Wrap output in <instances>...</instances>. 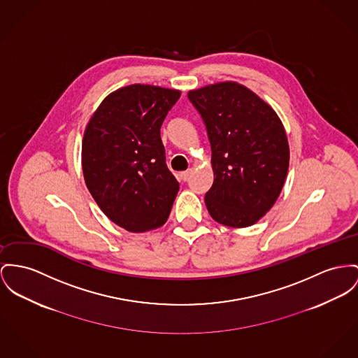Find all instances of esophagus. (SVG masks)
Listing matches in <instances>:
<instances>
[{
    "mask_svg": "<svg viewBox=\"0 0 358 358\" xmlns=\"http://www.w3.org/2000/svg\"><path fill=\"white\" fill-rule=\"evenodd\" d=\"M192 173V169H187V171H183V172H180V178H182V180H187L189 178H190V175Z\"/></svg>",
    "mask_w": 358,
    "mask_h": 358,
    "instance_id": "34e87169",
    "label": "esophagus"
}]
</instances>
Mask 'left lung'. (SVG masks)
Returning a JSON list of instances; mask_svg holds the SVG:
<instances>
[{
  "label": "left lung",
  "mask_w": 358,
  "mask_h": 358,
  "mask_svg": "<svg viewBox=\"0 0 358 358\" xmlns=\"http://www.w3.org/2000/svg\"><path fill=\"white\" fill-rule=\"evenodd\" d=\"M212 146L215 180L205 195L217 222L245 228L266 215L285 183L289 143L277 113L235 81L189 94Z\"/></svg>",
  "instance_id": "8db88e82"
}]
</instances>
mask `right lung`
Wrapping results in <instances>:
<instances>
[{"label":"right lung","instance_id":"1","mask_svg":"<svg viewBox=\"0 0 358 358\" xmlns=\"http://www.w3.org/2000/svg\"><path fill=\"white\" fill-rule=\"evenodd\" d=\"M180 91L133 84L107 96L88 122L81 163L101 212L129 232L166 224L179 183L166 164L160 127Z\"/></svg>","mask_w":358,"mask_h":358}]
</instances>
